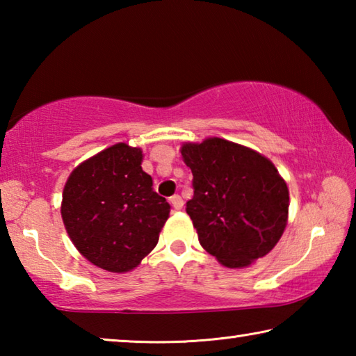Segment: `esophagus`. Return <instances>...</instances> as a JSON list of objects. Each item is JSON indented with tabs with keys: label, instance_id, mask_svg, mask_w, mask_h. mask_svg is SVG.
<instances>
[{
	"label": "esophagus",
	"instance_id": "esophagus-1",
	"mask_svg": "<svg viewBox=\"0 0 356 356\" xmlns=\"http://www.w3.org/2000/svg\"><path fill=\"white\" fill-rule=\"evenodd\" d=\"M170 202H171V206L174 207V210H180V209L184 207V201H182V197H180L179 195L171 196L170 197Z\"/></svg>",
	"mask_w": 356,
	"mask_h": 356
}]
</instances>
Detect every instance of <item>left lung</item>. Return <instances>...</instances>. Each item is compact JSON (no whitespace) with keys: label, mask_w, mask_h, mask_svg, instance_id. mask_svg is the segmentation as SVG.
Here are the masks:
<instances>
[{"label":"left lung","mask_w":356,"mask_h":356,"mask_svg":"<svg viewBox=\"0 0 356 356\" xmlns=\"http://www.w3.org/2000/svg\"><path fill=\"white\" fill-rule=\"evenodd\" d=\"M180 154L195 190L186 213L202 248L229 268L268 254L289 215V188L272 161L222 138L185 143Z\"/></svg>","instance_id":"8db88e82"}]
</instances>
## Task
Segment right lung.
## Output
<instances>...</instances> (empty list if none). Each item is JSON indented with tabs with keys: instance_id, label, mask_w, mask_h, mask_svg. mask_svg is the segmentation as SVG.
<instances>
[{
	"instance_id": "right-lung-1",
	"label": "right lung",
	"mask_w": 356,
	"mask_h": 356,
	"mask_svg": "<svg viewBox=\"0 0 356 356\" xmlns=\"http://www.w3.org/2000/svg\"><path fill=\"white\" fill-rule=\"evenodd\" d=\"M143 150L125 143L102 150L70 172L61 215L72 243L113 273L134 270L159 243L171 206L143 171Z\"/></svg>"
}]
</instances>
